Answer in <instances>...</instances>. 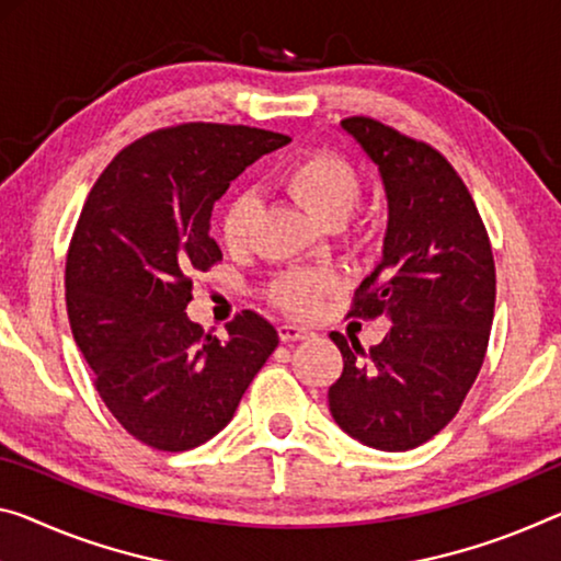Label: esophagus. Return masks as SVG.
Listing matches in <instances>:
<instances>
[{
	"mask_svg": "<svg viewBox=\"0 0 561 561\" xmlns=\"http://www.w3.org/2000/svg\"><path fill=\"white\" fill-rule=\"evenodd\" d=\"M278 333H280V341H306L313 335V331L306 329V325H298V323H280L278 325Z\"/></svg>",
	"mask_w": 561,
	"mask_h": 561,
	"instance_id": "obj_1",
	"label": "esophagus"
}]
</instances>
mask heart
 Instances as JSON below:
<instances>
[{"instance_id": "heart-1", "label": "heart", "mask_w": 561, "mask_h": 561, "mask_svg": "<svg viewBox=\"0 0 561 561\" xmlns=\"http://www.w3.org/2000/svg\"><path fill=\"white\" fill-rule=\"evenodd\" d=\"M275 185L290 195L306 213L323 226H339L348 218L360 201V175L346 158L335 152H308L288 162ZM255 218V201L251 195H236L226 205L220 220V236L228 251H243L251 240ZM333 288V275L325 271H286L273 280L271 296L278 306L293 313L310 316L321 308L323 298Z\"/></svg>"}]
</instances>
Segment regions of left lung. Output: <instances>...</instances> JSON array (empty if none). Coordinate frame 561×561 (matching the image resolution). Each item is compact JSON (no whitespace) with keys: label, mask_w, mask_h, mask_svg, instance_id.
Listing matches in <instances>:
<instances>
[{"label":"left lung","mask_w":561,"mask_h":561,"mask_svg":"<svg viewBox=\"0 0 561 561\" xmlns=\"http://www.w3.org/2000/svg\"><path fill=\"white\" fill-rule=\"evenodd\" d=\"M378 165L389 226L383 257L360 283L348 316L391 329L364 351L331 333L343 374L329 389L331 416L381 451L436 436L477 381L494 318V255L481 215L451 162L431 145L370 117L341 123Z\"/></svg>","instance_id":"8db88e82"}]
</instances>
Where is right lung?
I'll use <instances>...</instances> for the list:
<instances>
[{
  "label": "right lung",
  "mask_w": 561,
  "mask_h": 561,
  "mask_svg": "<svg viewBox=\"0 0 561 561\" xmlns=\"http://www.w3.org/2000/svg\"><path fill=\"white\" fill-rule=\"evenodd\" d=\"M288 142L245 125L165 127L119 150L84 201L65 268L70 329L100 399L152 449L187 451L226 428L278 346L255 310L218 341L185 308L193 275L222 261L210 238L215 201Z\"/></svg>",
  "instance_id": "obj_1"
}]
</instances>
